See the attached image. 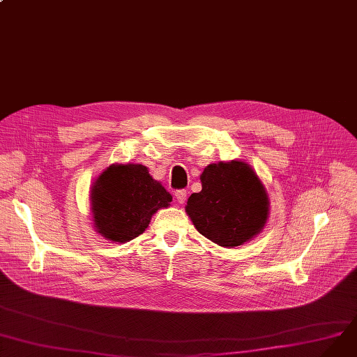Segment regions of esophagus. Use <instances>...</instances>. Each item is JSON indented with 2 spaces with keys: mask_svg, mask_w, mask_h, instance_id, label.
Segmentation results:
<instances>
[{
  "mask_svg": "<svg viewBox=\"0 0 357 357\" xmlns=\"http://www.w3.org/2000/svg\"><path fill=\"white\" fill-rule=\"evenodd\" d=\"M176 199L180 204H183L187 200V191L184 188H180L176 191Z\"/></svg>",
  "mask_w": 357,
  "mask_h": 357,
  "instance_id": "esophagus-1",
  "label": "esophagus"
}]
</instances>
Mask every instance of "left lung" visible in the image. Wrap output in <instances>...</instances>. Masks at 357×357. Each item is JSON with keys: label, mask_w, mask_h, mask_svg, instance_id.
<instances>
[{"label": "left lung", "mask_w": 357, "mask_h": 357, "mask_svg": "<svg viewBox=\"0 0 357 357\" xmlns=\"http://www.w3.org/2000/svg\"><path fill=\"white\" fill-rule=\"evenodd\" d=\"M200 180L202 191L191 195L185 206L200 234L223 248H236L263 229L268 200L259 177L248 164H210Z\"/></svg>", "instance_id": "1"}]
</instances>
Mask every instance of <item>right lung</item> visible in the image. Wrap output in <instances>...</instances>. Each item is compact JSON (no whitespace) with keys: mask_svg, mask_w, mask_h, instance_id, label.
I'll return each instance as SVG.
<instances>
[{"mask_svg":"<svg viewBox=\"0 0 357 357\" xmlns=\"http://www.w3.org/2000/svg\"><path fill=\"white\" fill-rule=\"evenodd\" d=\"M158 181L142 164L109 166L94 183L91 208L100 234L113 241H128L140 236L151 215L172 202Z\"/></svg>","mask_w":357,"mask_h":357,"instance_id":"1","label":"right lung"}]
</instances>
